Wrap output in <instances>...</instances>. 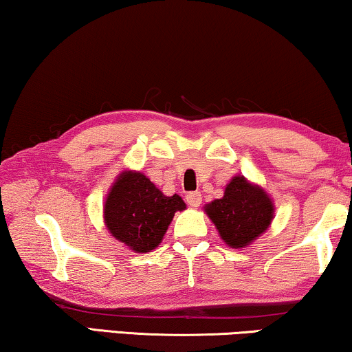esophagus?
Masks as SVG:
<instances>
[{"mask_svg":"<svg viewBox=\"0 0 352 352\" xmlns=\"http://www.w3.org/2000/svg\"><path fill=\"white\" fill-rule=\"evenodd\" d=\"M186 202L190 204L191 207H199L201 202H202V197H201V192L197 191H191L186 195Z\"/></svg>","mask_w":352,"mask_h":352,"instance_id":"esophagus-1","label":"esophagus"}]
</instances>
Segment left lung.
Returning <instances> with one entry per match:
<instances>
[{
  "label": "left lung",
  "mask_w": 352,
  "mask_h": 352,
  "mask_svg": "<svg viewBox=\"0 0 352 352\" xmlns=\"http://www.w3.org/2000/svg\"><path fill=\"white\" fill-rule=\"evenodd\" d=\"M221 239L239 249L265 232L273 220V202L258 186L250 185L244 177H234L228 183L225 196L206 206Z\"/></svg>",
  "instance_id": "1"
}]
</instances>
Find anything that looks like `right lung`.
<instances>
[{"instance_id":"add662e5","label":"right lung","mask_w":352,"mask_h":352,"mask_svg":"<svg viewBox=\"0 0 352 352\" xmlns=\"http://www.w3.org/2000/svg\"><path fill=\"white\" fill-rule=\"evenodd\" d=\"M185 207L180 196H164L140 172H122L108 192L103 214L111 234L143 254L160 245L174 214Z\"/></svg>"}]
</instances>
